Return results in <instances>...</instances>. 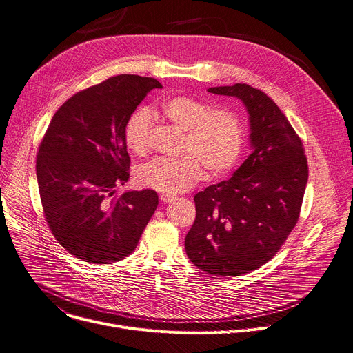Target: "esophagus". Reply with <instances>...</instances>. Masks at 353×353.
Here are the masks:
<instances>
[{
    "instance_id": "1",
    "label": "esophagus",
    "mask_w": 353,
    "mask_h": 353,
    "mask_svg": "<svg viewBox=\"0 0 353 353\" xmlns=\"http://www.w3.org/2000/svg\"><path fill=\"white\" fill-rule=\"evenodd\" d=\"M176 197L170 196V194H160V201L162 203H172Z\"/></svg>"
}]
</instances>
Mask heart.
Returning a JSON list of instances; mask_svg holds the SVG:
<instances>
[{"instance_id":"1","label":"heart","mask_w":353,"mask_h":353,"mask_svg":"<svg viewBox=\"0 0 353 353\" xmlns=\"http://www.w3.org/2000/svg\"><path fill=\"white\" fill-rule=\"evenodd\" d=\"M160 112L185 131L184 150L190 154L180 159L157 157L142 165L137 173L141 185L162 193H181L203 179V166L218 176L236 165L245 142L243 128L236 115L211 110L208 104L187 95L168 100ZM152 122V114L146 108L131 115L125 128V141L132 152H146Z\"/></svg>"}]
</instances>
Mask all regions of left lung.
<instances>
[{
    "label": "left lung",
    "instance_id": "8db88e82",
    "mask_svg": "<svg viewBox=\"0 0 353 353\" xmlns=\"http://www.w3.org/2000/svg\"><path fill=\"white\" fill-rule=\"evenodd\" d=\"M249 115L252 152L230 180L194 196L188 259L214 276H241L268 263L299 221L308 180L301 139L272 99L248 84L211 87Z\"/></svg>",
    "mask_w": 353,
    "mask_h": 353
}]
</instances>
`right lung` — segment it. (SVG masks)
<instances>
[{
	"instance_id": "1",
	"label": "right lung",
	"mask_w": 353,
	"mask_h": 353,
	"mask_svg": "<svg viewBox=\"0 0 353 353\" xmlns=\"http://www.w3.org/2000/svg\"><path fill=\"white\" fill-rule=\"evenodd\" d=\"M157 80L110 77L70 97L53 115L37 156L48 225L69 253L97 265L131 254L152 218L156 191L117 188L130 179L125 128Z\"/></svg>"
}]
</instances>
